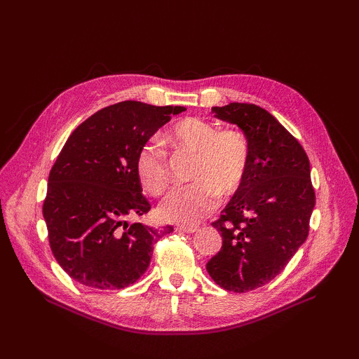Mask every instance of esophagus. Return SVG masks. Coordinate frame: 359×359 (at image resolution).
<instances>
[{
	"label": "esophagus",
	"mask_w": 359,
	"mask_h": 359,
	"mask_svg": "<svg viewBox=\"0 0 359 359\" xmlns=\"http://www.w3.org/2000/svg\"><path fill=\"white\" fill-rule=\"evenodd\" d=\"M198 229H199V227L194 226V224H187V226L178 224V226L175 227V231H177V232H181V233H193V232H196Z\"/></svg>",
	"instance_id": "obj_1"
}]
</instances>
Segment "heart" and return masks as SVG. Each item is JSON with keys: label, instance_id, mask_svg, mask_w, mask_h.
<instances>
[{"label": "heart", "instance_id": "1", "mask_svg": "<svg viewBox=\"0 0 359 359\" xmlns=\"http://www.w3.org/2000/svg\"><path fill=\"white\" fill-rule=\"evenodd\" d=\"M177 149L194 154L191 181L161 202L158 214L165 220L196 223L215 210L222 198H231L243 189L252 165V145L236 128L220 130L202 118L189 116L175 123L166 136ZM136 175L149 194L161 196L170 184L165 148L156 139L148 140L136 157Z\"/></svg>", "mask_w": 359, "mask_h": 359}]
</instances>
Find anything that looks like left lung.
<instances>
[{
  "mask_svg": "<svg viewBox=\"0 0 359 359\" xmlns=\"http://www.w3.org/2000/svg\"><path fill=\"white\" fill-rule=\"evenodd\" d=\"M212 112L243 130L252 165L243 189L212 222L223 244L206 271L220 287L245 293L276 278L307 240L316 194L306 151L268 111L229 103Z\"/></svg>",
  "mask_w": 359,
  "mask_h": 359,
  "instance_id": "left-lung-1",
  "label": "left lung"
}]
</instances>
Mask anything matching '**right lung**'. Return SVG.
I'll return each instance as SVG.
<instances>
[{"mask_svg":"<svg viewBox=\"0 0 359 359\" xmlns=\"http://www.w3.org/2000/svg\"><path fill=\"white\" fill-rule=\"evenodd\" d=\"M182 106L126 100L74 128L49 173L43 217L60 266L100 290L133 285L149 266L153 245L172 226L127 223L151 210L136 175V157Z\"/></svg>","mask_w":359,"mask_h":359,"instance_id":"add662e5","label":"right lung"}]
</instances>
